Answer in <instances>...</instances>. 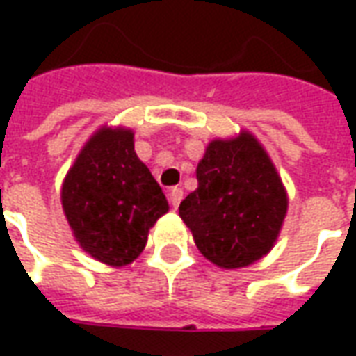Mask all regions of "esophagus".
Wrapping results in <instances>:
<instances>
[{
	"label": "esophagus",
	"instance_id": "1",
	"mask_svg": "<svg viewBox=\"0 0 356 356\" xmlns=\"http://www.w3.org/2000/svg\"><path fill=\"white\" fill-rule=\"evenodd\" d=\"M154 162H156V163H160V165H165V163H168V158H165V152H160V154H156Z\"/></svg>",
	"mask_w": 356,
	"mask_h": 356
}]
</instances>
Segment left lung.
Segmentation results:
<instances>
[{
  "label": "left lung",
  "mask_w": 356,
  "mask_h": 356,
  "mask_svg": "<svg viewBox=\"0 0 356 356\" xmlns=\"http://www.w3.org/2000/svg\"><path fill=\"white\" fill-rule=\"evenodd\" d=\"M63 208L81 248L114 267L145 250L148 229L170 209L152 173L133 148L131 131L89 140L63 185Z\"/></svg>",
  "instance_id": "obj_1"
}]
</instances>
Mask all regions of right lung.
Masks as SVG:
<instances>
[{"label": "right lung", "instance_id": "add662e5", "mask_svg": "<svg viewBox=\"0 0 356 356\" xmlns=\"http://www.w3.org/2000/svg\"><path fill=\"white\" fill-rule=\"evenodd\" d=\"M198 188L179 206L204 257L225 268L246 267L267 254L282 227L288 200L252 137L213 140L196 170Z\"/></svg>", "mask_w": 356, "mask_h": 356}]
</instances>
